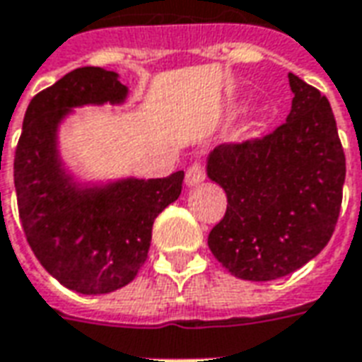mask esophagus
<instances>
[{
    "label": "esophagus",
    "mask_w": 362,
    "mask_h": 362,
    "mask_svg": "<svg viewBox=\"0 0 362 362\" xmlns=\"http://www.w3.org/2000/svg\"><path fill=\"white\" fill-rule=\"evenodd\" d=\"M205 180V165L202 160H196L188 166L186 170V184L188 186H197Z\"/></svg>",
    "instance_id": "obj_1"
}]
</instances>
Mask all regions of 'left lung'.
I'll list each match as a JSON object with an SVG mask.
<instances>
[{"label":"left lung","instance_id":"1","mask_svg":"<svg viewBox=\"0 0 362 362\" xmlns=\"http://www.w3.org/2000/svg\"><path fill=\"white\" fill-rule=\"evenodd\" d=\"M295 93L273 132L213 151L207 176L227 194V211L207 244L221 266L246 281L296 272L324 250L343 199L345 153L327 98L288 74Z\"/></svg>","mask_w":362,"mask_h":362}]
</instances>
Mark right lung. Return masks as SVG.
Returning a JSON list of instances; mask_svg holds the SVG:
<instances>
[{"label": "right lung", "mask_w": 362, "mask_h": 362, "mask_svg": "<svg viewBox=\"0 0 362 362\" xmlns=\"http://www.w3.org/2000/svg\"><path fill=\"white\" fill-rule=\"evenodd\" d=\"M126 93L114 71L74 69L35 95L15 147L13 176L28 246L46 272L83 295L112 293L134 281L149 258L153 221L178 199L184 184L178 170L81 192L62 170L56 127L67 108L122 103Z\"/></svg>", "instance_id": "1"}]
</instances>
